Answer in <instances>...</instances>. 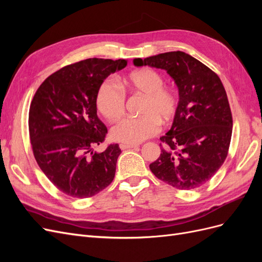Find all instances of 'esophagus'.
Returning a JSON list of instances; mask_svg holds the SVG:
<instances>
[{
	"label": "esophagus",
	"mask_w": 262,
	"mask_h": 262,
	"mask_svg": "<svg viewBox=\"0 0 262 262\" xmlns=\"http://www.w3.org/2000/svg\"><path fill=\"white\" fill-rule=\"evenodd\" d=\"M120 148L121 149H126V148H132V147H136V146H138L137 144H124V143H121L120 145Z\"/></svg>",
	"instance_id": "1"
}]
</instances>
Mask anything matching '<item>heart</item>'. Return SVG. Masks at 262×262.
Wrapping results in <instances>:
<instances>
[{"label":"heart","instance_id":"b5f03b06","mask_svg":"<svg viewBox=\"0 0 262 262\" xmlns=\"http://www.w3.org/2000/svg\"><path fill=\"white\" fill-rule=\"evenodd\" d=\"M123 89L145 95L141 107L142 116L124 118L117 122L110 137L126 144H137L154 137L160 131L161 122L168 124L175 117L178 105V93L164 86V77L152 69H142L132 72L123 81ZM96 107L107 120L115 121L120 118L125 108V94L113 80L102 82L96 94Z\"/></svg>","mask_w":262,"mask_h":262}]
</instances>
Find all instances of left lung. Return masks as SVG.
Masks as SVG:
<instances>
[{
  "instance_id": "left-lung-1",
  "label": "left lung",
  "mask_w": 262,
  "mask_h": 262,
  "mask_svg": "<svg viewBox=\"0 0 262 262\" xmlns=\"http://www.w3.org/2000/svg\"><path fill=\"white\" fill-rule=\"evenodd\" d=\"M133 63L167 71L179 92L178 110L170 130L161 138L162 153L149 165L150 171L180 190L204 185L223 165L233 131L231 107L220 77L182 51L138 58Z\"/></svg>"
}]
</instances>
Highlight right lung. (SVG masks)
I'll use <instances>...</instances> for the list:
<instances>
[{"label": "right lung", "mask_w": 262, "mask_h": 262, "mask_svg": "<svg viewBox=\"0 0 262 262\" xmlns=\"http://www.w3.org/2000/svg\"><path fill=\"white\" fill-rule=\"evenodd\" d=\"M126 60L86 59L60 69L39 86L31 100L29 138L39 167L60 191L90 198L115 178L121 149L110 144L101 153L107 128L97 117L99 85Z\"/></svg>", "instance_id": "obj_1"}]
</instances>
